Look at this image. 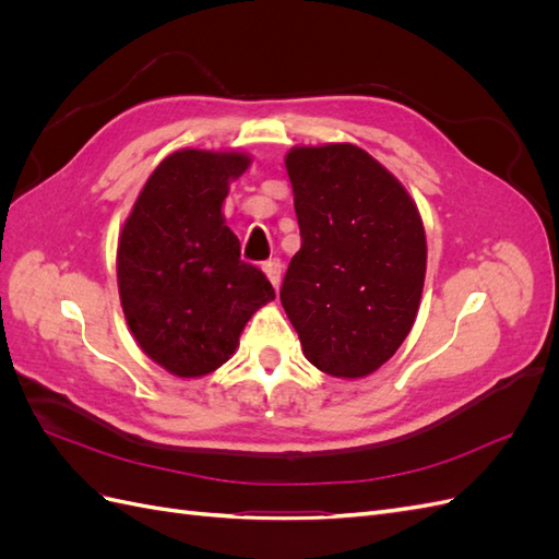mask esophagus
Listing matches in <instances>:
<instances>
[{
	"mask_svg": "<svg viewBox=\"0 0 559 559\" xmlns=\"http://www.w3.org/2000/svg\"><path fill=\"white\" fill-rule=\"evenodd\" d=\"M263 273L267 275L270 284H273L275 289H280V284H282V261H280V259L265 261V263H263Z\"/></svg>",
	"mask_w": 559,
	"mask_h": 559,
	"instance_id": "34e87169",
	"label": "esophagus"
}]
</instances>
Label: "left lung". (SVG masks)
Segmentation results:
<instances>
[{
    "label": "left lung",
    "instance_id": "left-lung-1",
    "mask_svg": "<svg viewBox=\"0 0 559 559\" xmlns=\"http://www.w3.org/2000/svg\"><path fill=\"white\" fill-rule=\"evenodd\" d=\"M300 249L280 300L321 373L359 380L411 333L427 275V235L405 186L349 142L284 156Z\"/></svg>",
    "mask_w": 559,
    "mask_h": 559
}]
</instances>
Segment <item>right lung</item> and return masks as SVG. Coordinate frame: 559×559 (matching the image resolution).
Returning a JSON list of instances; mask_svg holds the SVG:
<instances>
[{"label":"right lung","instance_id":"1","mask_svg":"<svg viewBox=\"0 0 559 559\" xmlns=\"http://www.w3.org/2000/svg\"><path fill=\"white\" fill-rule=\"evenodd\" d=\"M251 165L240 148H179L165 156L118 235L116 280L142 352L177 378H202L240 345L273 284L240 259L226 226L230 183Z\"/></svg>","mask_w":559,"mask_h":559}]
</instances>
